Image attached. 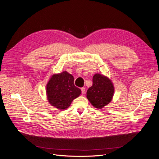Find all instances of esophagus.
<instances>
[{"label":"esophagus","mask_w":159,"mask_h":159,"mask_svg":"<svg viewBox=\"0 0 159 159\" xmlns=\"http://www.w3.org/2000/svg\"><path fill=\"white\" fill-rule=\"evenodd\" d=\"M85 88H81V93L83 94H84L85 93Z\"/></svg>","instance_id":"34e87169"}]
</instances>
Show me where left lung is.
Here are the masks:
<instances>
[{"label": "left lung", "mask_w": 159, "mask_h": 159, "mask_svg": "<svg viewBox=\"0 0 159 159\" xmlns=\"http://www.w3.org/2000/svg\"><path fill=\"white\" fill-rule=\"evenodd\" d=\"M114 87L111 80L99 73L93 77V85L87 91L86 97L90 103L98 109H101L112 101Z\"/></svg>", "instance_id": "obj_1"}]
</instances>
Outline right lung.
Segmentation results:
<instances>
[{
    "label": "right lung",
    "instance_id": "1",
    "mask_svg": "<svg viewBox=\"0 0 159 159\" xmlns=\"http://www.w3.org/2000/svg\"><path fill=\"white\" fill-rule=\"evenodd\" d=\"M46 89L48 102L61 111L68 108L73 99L81 93V89L75 86L72 75L66 71L53 75Z\"/></svg>",
    "mask_w": 159,
    "mask_h": 159
}]
</instances>
